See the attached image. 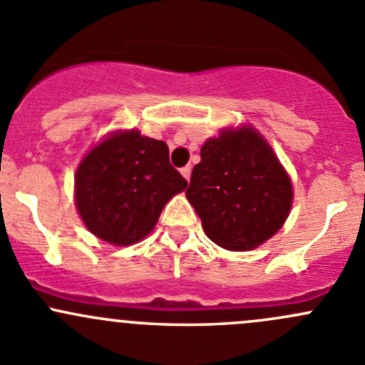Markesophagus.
Segmentation results:
<instances>
[{
	"label": "esophagus",
	"instance_id": "esophagus-1",
	"mask_svg": "<svg viewBox=\"0 0 365 365\" xmlns=\"http://www.w3.org/2000/svg\"><path fill=\"white\" fill-rule=\"evenodd\" d=\"M180 171H182V175H183V178L187 180V182H189L190 180V173H192V165H185V168H182L180 169Z\"/></svg>",
	"mask_w": 365,
	"mask_h": 365
}]
</instances>
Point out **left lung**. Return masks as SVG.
<instances>
[{"mask_svg":"<svg viewBox=\"0 0 365 365\" xmlns=\"http://www.w3.org/2000/svg\"><path fill=\"white\" fill-rule=\"evenodd\" d=\"M185 194L206 237L227 251H249L277 233L293 200L277 157L245 127L205 143Z\"/></svg>","mask_w":365,"mask_h":365,"instance_id":"left-lung-1","label":"left lung"}]
</instances>
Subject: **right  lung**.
<instances>
[{"instance_id": "add662e5", "label": "right lung", "mask_w": 365, "mask_h": 365, "mask_svg": "<svg viewBox=\"0 0 365 365\" xmlns=\"http://www.w3.org/2000/svg\"><path fill=\"white\" fill-rule=\"evenodd\" d=\"M187 180L169 162L164 141L138 130L113 134L95 146L76 175V205L95 237L114 245L145 238L164 205Z\"/></svg>"}]
</instances>
